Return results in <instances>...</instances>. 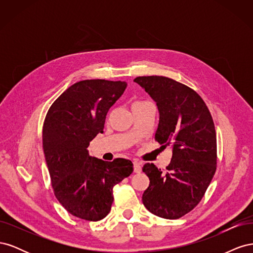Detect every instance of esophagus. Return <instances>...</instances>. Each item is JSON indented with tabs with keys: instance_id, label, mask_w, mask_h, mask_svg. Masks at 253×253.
<instances>
[{
	"instance_id": "esophagus-1",
	"label": "esophagus",
	"mask_w": 253,
	"mask_h": 253,
	"mask_svg": "<svg viewBox=\"0 0 253 253\" xmlns=\"http://www.w3.org/2000/svg\"><path fill=\"white\" fill-rule=\"evenodd\" d=\"M133 168H134L135 173H140L141 172V163L135 160V162L133 163Z\"/></svg>"
}]
</instances>
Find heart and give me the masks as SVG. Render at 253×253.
<instances>
[{"instance_id": "1", "label": "heart", "mask_w": 253, "mask_h": 253, "mask_svg": "<svg viewBox=\"0 0 253 253\" xmlns=\"http://www.w3.org/2000/svg\"><path fill=\"white\" fill-rule=\"evenodd\" d=\"M141 103H144V102H141V101H140V102H136V103H134L133 105H135V104H141Z\"/></svg>"}]
</instances>
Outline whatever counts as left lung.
<instances>
[{"label":"left lung","mask_w":253,"mask_h":253,"mask_svg":"<svg viewBox=\"0 0 253 253\" xmlns=\"http://www.w3.org/2000/svg\"><path fill=\"white\" fill-rule=\"evenodd\" d=\"M154 99L159 111L155 140L173 154L165 172L145 164L150 185L142 203L159 217L176 219L200 204L216 171V133L208 106L194 89L163 76L134 80Z\"/></svg>","instance_id":"1"}]
</instances>
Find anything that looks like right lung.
I'll list each match as a JSON object with an SVG mask.
<instances>
[{
	"label": "right lung",
	"mask_w": 253,
	"mask_h": 253,
	"mask_svg": "<svg viewBox=\"0 0 253 253\" xmlns=\"http://www.w3.org/2000/svg\"><path fill=\"white\" fill-rule=\"evenodd\" d=\"M126 87L122 81H79L56 99L44 119L42 145L53 193L68 213L81 219L97 221L108 215L114 186L133 172L131 160L104 162L87 151Z\"/></svg>",
	"instance_id": "right-lung-1"
}]
</instances>
